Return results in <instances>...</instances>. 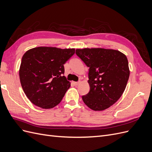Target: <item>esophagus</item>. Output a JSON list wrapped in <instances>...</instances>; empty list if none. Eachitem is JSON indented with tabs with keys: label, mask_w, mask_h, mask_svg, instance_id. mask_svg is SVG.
Here are the masks:
<instances>
[{
	"label": "esophagus",
	"mask_w": 152,
	"mask_h": 152,
	"mask_svg": "<svg viewBox=\"0 0 152 152\" xmlns=\"http://www.w3.org/2000/svg\"><path fill=\"white\" fill-rule=\"evenodd\" d=\"M80 81H79V82H74V84H75V86H77V85H79V84H80Z\"/></svg>",
	"instance_id": "esophagus-1"
}]
</instances>
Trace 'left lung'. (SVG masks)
<instances>
[{
  "label": "left lung",
  "mask_w": 152,
  "mask_h": 152,
  "mask_svg": "<svg viewBox=\"0 0 152 152\" xmlns=\"http://www.w3.org/2000/svg\"><path fill=\"white\" fill-rule=\"evenodd\" d=\"M76 54L89 68L90 91L84 103L94 111L115 103L125 90L130 71L126 56L119 50L103 48L76 49Z\"/></svg>",
  "instance_id": "obj_1"
}]
</instances>
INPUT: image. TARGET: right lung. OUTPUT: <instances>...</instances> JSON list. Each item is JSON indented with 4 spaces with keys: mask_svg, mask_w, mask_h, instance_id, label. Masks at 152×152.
<instances>
[{
    "mask_svg": "<svg viewBox=\"0 0 152 152\" xmlns=\"http://www.w3.org/2000/svg\"><path fill=\"white\" fill-rule=\"evenodd\" d=\"M75 49L38 47L31 49L21 59L19 75L21 87L30 102L44 109L61 102L70 82L64 76V64Z\"/></svg>",
    "mask_w": 152,
    "mask_h": 152,
    "instance_id": "1",
    "label": "right lung"
}]
</instances>
